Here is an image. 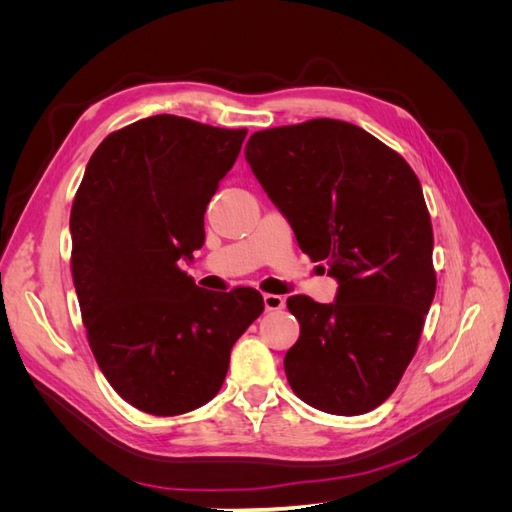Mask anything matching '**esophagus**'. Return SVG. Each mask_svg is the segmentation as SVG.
<instances>
[{"label": "esophagus", "instance_id": "1", "mask_svg": "<svg viewBox=\"0 0 512 512\" xmlns=\"http://www.w3.org/2000/svg\"><path fill=\"white\" fill-rule=\"evenodd\" d=\"M262 303H265L267 312H280V309L286 305V301L280 297V294H265V297H262Z\"/></svg>", "mask_w": 512, "mask_h": 512}]
</instances>
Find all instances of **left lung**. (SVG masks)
<instances>
[{"label":"left lung","instance_id":"1","mask_svg":"<svg viewBox=\"0 0 512 512\" xmlns=\"http://www.w3.org/2000/svg\"><path fill=\"white\" fill-rule=\"evenodd\" d=\"M245 160L301 250L337 280L333 303L286 301L301 324L284 356L294 395L337 416L378 408L412 361L436 294L421 183L399 153L339 119L256 132Z\"/></svg>","mask_w":512,"mask_h":512}]
</instances>
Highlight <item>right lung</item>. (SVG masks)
Here are the masks:
<instances>
[{
    "mask_svg": "<svg viewBox=\"0 0 512 512\" xmlns=\"http://www.w3.org/2000/svg\"><path fill=\"white\" fill-rule=\"evenodd\" d=\"M247 130L156 115L108 134L70 213L72 277L89 346L130 406H205L230 350L262 314L260 292L198 288L179 260L205 241V211Z\"/></svg>",
    "mask_w": 512,
    "mask_h": 512,
    "instance_id": "1",
    "label": "right lung"
}]
</instances>
